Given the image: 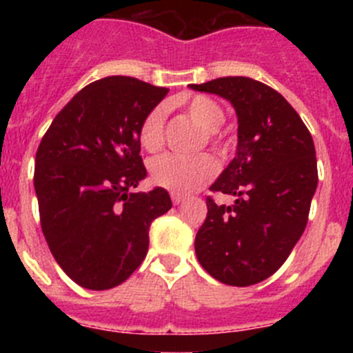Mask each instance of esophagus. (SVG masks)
<instances>
[{
	"instance_id": "34e87169",
	"label": "esophagus",
	"mask_w": 353,
	"mask_h": 353,
	"mask_svg": "<svg viewBox=\"0 0 353 353\" xmlns=\"http://www.w3.org/2000/svg\"><path fill=\"white\" fill-rule=\"evenodd\" d=\"M186 199V196H183V194H177V193H172V203L174 205H181V203Z\"/></svg>"
}]
</instances>
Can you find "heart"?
<instances>
[{
    "mask_svg": "<svg viewBox=\"0 0 353 353\" xmlns=\"http://www.w3.org/2000/svg\"><path fill=\"white\" fill-rule=\"evenodd\" d=\"M191 119L206 131V137L215 138V131L222 126L223 110L213 99L206 95H194L186 104ZM163 128H165V109L162 105L150 110L145 117L140 130V141L148 152H155L163 143ZM215 160L206 154L193 157L165 154L152 162V179L157 186L177 194L193 193L199 186L215 176Z\"/></svg>",
    "mask_w": 353,
    "mask_h": 353,
    "instance_id": "obj_1",
    "label": "heart"
}]
</instances>
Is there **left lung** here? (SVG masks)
<instances>
[{"mask_svg":"<svg viewBox=\"0 0 353 353\" xmlns=\"http://www.w3.org/2000/svg\"><path fill=\"white\" fill-rule=\"evenodd\" d=\"M190 88L225 99L237 116L236 157L210 186L236 199L227 206L206 198L196 258L219 282L254 285L285 263L304 232L318 188L314 141L295 109L261 81L225 77Z\"/></svg>","mask_w":353,"mask_h":353,"instance_id":"8db88e82","label":"left lung"}]
</instances>
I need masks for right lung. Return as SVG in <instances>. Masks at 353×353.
Here are the masks:
<instances>
[{"label":"right lung","instance_id":"1","mask_svg":"<svg viewBox=\"0 0 353 353\" xmlns=\"http://www.w3.org/2000/svg\"><path fill=\"white\" fill-rule=\"evenodd\" d=\"M131 77L81 88L54 117L35 155L41 225L63 272L88 290L123 283L145 259L148 230L172 208L169 193H131L147 177L145 117L167 95Z\"/></svg>","mask_w":353,"mask_h":353}]
</instances>
